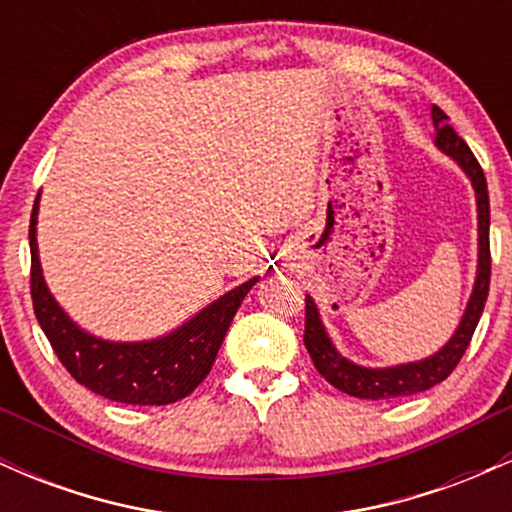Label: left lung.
<instances>
[{"label": "left lung", "instance_id": "left-lung-1", "mask_svg": "<svg viewBox=\"0 0 512 512\" xmlns=\"http://www.w3.org/2000/svg\"><path fill=\"white\" fill-rule=\"evenodd\" d=\"M431 120L436 127V146L445 156H450L462 173L467 175L474 187V197H477V223H479V260H477V276H474L472 293H469L467 308H464L460 325L452 332V337L445 342L436 354L421 358V361L397 363V366L387 368H368L358 366L349 361L337 351V346L327 334L322 325L320 310L313 301V296H305V334L303 342L313 358L317 373L327 380V383L346 392L351 397L361 399H395L409 397L416 392L431 390L433 385L443 383L445 378L455 370L460 358L467 351L472 334L477 330L479 317L484 313L486 296H489V281H491V250H489V187H486L484 170L479 161L474 158L472 149L457 132L448 125V115L433 105Z\"/></svg>", "mask_w": 512, "mask_h": 512}]
</instances>
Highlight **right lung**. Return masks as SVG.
<instances>
[{
	"label": "right lung",
	"mask_w": 512,
	"mask_h": 512,
	"mask_svg": "<svg viewBox=\"0 0 512 512\" xmlns=\"http://www.w3.org/2000/svg\"><path fill=\"white\" fill-rule=\"evenodd\" d=\"M38 207L35 197L31 228V296L33 310L62 366L79 385L122 404H173L190 395L214 366L233 315L260 276L223 293L173 332L144 342H110L81 330L55 301L45 284L38 257Z\"/></svg>",
	"instance_id": "right-lung-1"
}]
</instances>
